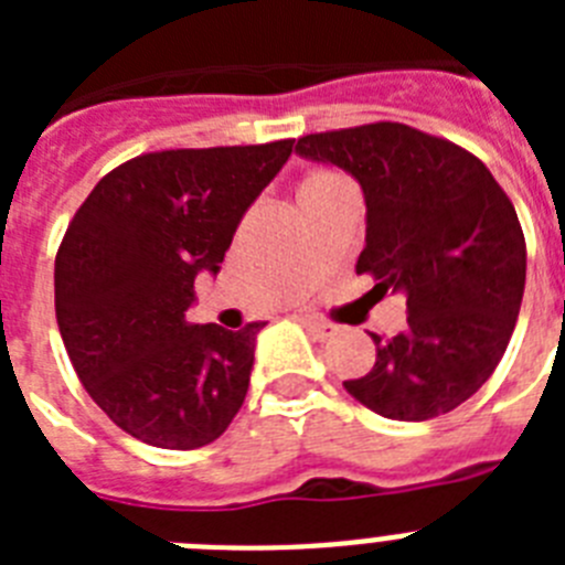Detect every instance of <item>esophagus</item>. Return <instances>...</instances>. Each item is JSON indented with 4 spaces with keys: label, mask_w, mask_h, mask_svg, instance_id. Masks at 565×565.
<instances>
[{
    "label": "esophagus",
    "mask_w": 565,
    "mask_h": 565,
    "mask_svg": "<svg viewBox=\"0 0 565 565\" xmlns=\"http://www.w3.org/2000/svg\"><path fill=\"white\" fill-rule=\"evenodd\" d=\"M306 328L313 333V339H319V342H328V339L337 337V331H339L337 326H331V322H326V319H317V317H308Z\"/></svg>",
    "instance_id": "obj_1"
}]
</instances>
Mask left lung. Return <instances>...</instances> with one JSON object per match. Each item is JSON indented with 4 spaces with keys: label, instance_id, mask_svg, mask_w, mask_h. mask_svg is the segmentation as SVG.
Returning a JSON list of instances; mask_svg holds the SVG:
<instances>
[{
    "label": "left lung",
    "instance_id": "8db88e82",
    "mask_svg": "<svg viewBox=\"0 0 565 565\" xmlns=\"http://www.w3.org/2000/svg\"><path fill=\"white\" fill-rule=\"evenodd\" d=\"M294 152L362 186L356 271L407 299V328L371 333L376 364L344 391L393 422L456 411L492 376L521 311L526 243L512 201L476 154L407 124L306 135Z\"/></svg>",
    "mask_w": 565,
    "mask_h": 565
}]
</instances>
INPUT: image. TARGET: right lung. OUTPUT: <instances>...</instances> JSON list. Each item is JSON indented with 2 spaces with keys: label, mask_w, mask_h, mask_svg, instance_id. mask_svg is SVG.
<instances>
[{
  "label": "right lung",
  "mask_w": 565,
  "mask_h": 565,
  "mask_svg": "<svg viewBox=\"0 0 565 565\" xmlns=\"http://www.w3.org/2000/svg\"><path fill=\"white\" fill-rule=\"evenodd\" d=\"M294 141L167 149L104 174L56 254V319L93 402L163 450L221 438L248 391L259 328L192 326L198 274L221 271L243 214Z\"/></svg>",
  "instance_id": "1"
}]
</instances>
